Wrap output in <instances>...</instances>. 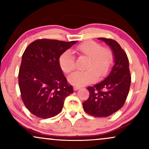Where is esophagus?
<instances>
[{
    "label": "esophagus",
    "mask_w": 149,
    "mask_h": 149,
    "mask_svg": "<svg viewBox=\"0 0 149 149\" xmlns=\"http://www.w3.org/2000/svg\"><path fill=\"white\" fill-rule=\"evenodd\" d=\"M80 88V87H78V86H74V87H73V90H74V91H76V90H79Z\"/></svg>",
    "instance_id": "34e87169"
}]
</instances>
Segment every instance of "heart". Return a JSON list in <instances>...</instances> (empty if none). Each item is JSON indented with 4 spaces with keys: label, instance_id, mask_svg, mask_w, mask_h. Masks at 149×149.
<instances>
[{
    "label": "heart",
    "instance_id": "obj_1",
    "mask_svg": "<svg viewBox=\"0 0 149 149\" xmlns=\"http://www.w3.org/2000/svg\"><path fill=\"white\" fill-rule=\"evenodd\" d=\"M79 55L88 57L84 71H77L69 76V81L76 86L93 83L98 77H105L113 64V54L111 49L103 47L99 42L88 40L77 45L75 48ZM59 65L65 73H71L76 69V60L71 51H64L59 57Z\"/></svg>",
    "mask_w": 149,
    "mask_h": 149
}]
</instances>
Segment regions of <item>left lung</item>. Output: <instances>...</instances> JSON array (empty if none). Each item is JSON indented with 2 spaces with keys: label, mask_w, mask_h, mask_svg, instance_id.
I'll return each instance as SVG.
<instances>
[{
  "label": "left lung",
  "mask_w": 149,
  "mask_h": 149,
  "mask_svg": "<svg viewBox=\"0 0 149 149\" xmlns=\"http://www.w3.org/2000/svg\"><path fill=\"white\" fill-rule=\"evenodd\" d=\"M113 50L114 64L106 79L88 87L89 98L83 102L85 111L95 117H107L120 109L129 93L131 76L127 54L116 40L99 38Z\"/></svg>",
  "instance_id": "left-lung-1"
}]
</instances>
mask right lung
I'll return each mask as SVG.
<instances>
[{
    "mask_svg": "<svg viewBox=\"0 0 149 149\" xmlns=\"http://www.w3.org/2000/svg\"><path fill=\"white\" fill-rule=\"evenodd\" d=\"M76 42L38 39L26 48L19 71V86L26 108L34 116L43 119L57 116L65 98L73 92L58 60L61 53Z\"/></svg>",
    "mask_w": 149,
    "mask_h": 149,
    "instance_id": "add662e5",
    "label": "right lung"
}]
</instances>
